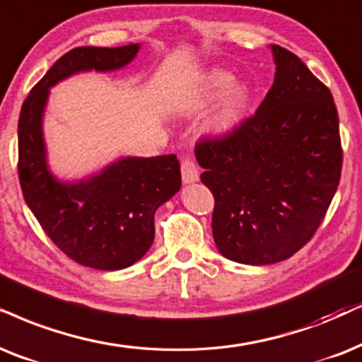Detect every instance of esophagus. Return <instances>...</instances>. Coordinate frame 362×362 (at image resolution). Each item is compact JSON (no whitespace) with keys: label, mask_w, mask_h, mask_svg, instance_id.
<instances>
[{"label":"esophagus","mask_w":362,"mask_h":362,"mask_svg":"<svg viewBox=\"0 0 362 362\" xmlns=\"http://www.w3.org/2000/svg\"><path fill=\"white\" fill-rule=\"evenodd\" d=\"M199 168H197L194 160H182V180H184V184H194V182L199 180Z\"/></svg>","instance_id":"34e87169"}]
</instances>
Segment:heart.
Here are the masks:
<instances>
[{
  "instance_id": "obj_1",
  "label": "heart",
  "mask_w": 362,
  "mask_h": 362,
  "mask_svg": "<svg viewBox=\"0 0 362 362\" xmlns=\"http://www.w3.org/2000/svg\"><path fill=\"white\" fill-rule=\"evenodd\" d=\"M234 73L214 68L204 76L202 83L190 97L185 98L189 110H200L222 97L217 110L210 118L209 130L215 136H226L240 125L250 102V88L247 83H234Z\"/></svg>"
}]
</instances>
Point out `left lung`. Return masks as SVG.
<instances>
[{
    "label": "left lung",
    "mask_w": 362,
    "mask_h": 362,
    "mask_svg": "<svg viewBox=\"0 0 362 362\" xmlns=\"http://www.w3.org/2000/svg\"><path fill=\"white\" fill-rule=\"evenodd\" d=\"M271 49L276 76L255 115L195 147L200 180L215 199V245L250 265L281 262L308 244L342 168L331 91L289 49Z\"/></svg>",
    "instance_id": "1"
}]
</instances>
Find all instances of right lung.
<instances>
[{"label":"right lung","mask_w":362,"mask_h":362,"mask_svg":"<svg viewBox=\"0 0 362 362\" xmlns=\"http://www.w3.org/2000/svg\"><path fill=\"white\" fill-rule=\"evenodd\" d=\"M140 45L80 47L63 54L33 86L18 122V173L26 204L68 257L100 271L130 267L155 237V212L180 190L175 155L122 157L93 175L58 180L48 167L43 117L49 88L83 71H117L134 62Z\"/></svg>","instance_id":"1"}]
</instances>
